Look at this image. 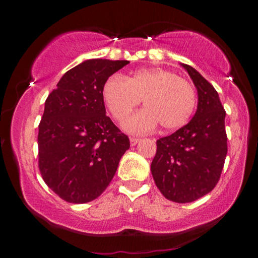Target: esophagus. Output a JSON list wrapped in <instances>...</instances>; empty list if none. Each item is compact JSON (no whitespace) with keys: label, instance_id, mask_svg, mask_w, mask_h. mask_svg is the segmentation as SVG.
Here are the masks:
<instances>
[{"label":"esophagus","instance_id":"34e87169","mask_svg":"<svg viewBox=\"0 0 258 258\" xmlns=\"http://www.w3.org/2000/svg\"><path fill=\"white\" fill-rule=\"evenodd\" d=\"M130 142H131V146H136V144L139 143L141 142V138H137V137H131L130 138Z\"/></svg>","mask_w":258,"mask_h":258}]
</instances>
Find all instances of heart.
I'll list each match as a JSON object with an SVG mask.
<instances>
[{
    "label": "heart",
    "instance_id": "b5f03b06",
    "mask_svg": "<svg viewBox=\"0 0 258 258\" xmlns=\"http://www.w3.org/2000/svg\"><path fill=\"white\" fill-rule=\"evenodd\" d=\"M103 99L112 117L123 121L141 99L144 106L125 123L133 132H147L158 125L164 130L184 126L193 115L197 93L191 84L168 70L141 69L126 76H111L103 86Z\"/></svg>",
    "mask_w": 258,
    "mask_h": 258
}]
</instances>
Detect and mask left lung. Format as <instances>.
Masks as SVG:
<instances>
[{
	"instance_id": "obj_1",
	"label": "left lung",
	"mask_w": 258,
	"mask_h": 258,
	"mask_svg": "<svg viewBox=\"0 0 258 258\" xmlns=\"http://www.w3.org/2000/svg\"><path fill=\"white\" fill-rule=\"evenodd\" d=\"M198 90L193 119L172 135L156 141L152 162L155 184L174 203H191L220 180L227 155L226 110L214 86L190 65L182 64Z\"/></svg>"
}]
</instances>
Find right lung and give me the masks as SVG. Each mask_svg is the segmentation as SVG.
<instances>
[{
    "mask_svg": "<svg viewBox=\"0 0 258 258\" xmlns=\"http://www.w3.org/2000/svg\"><path fill=\"white\" fill-rule=\"evenodd\" d=\"M127 60L90 59L70 69L47 97L38 125V168L59 198L85 204L115 176L130 139L106 116L103 86Z\"/></svg>",
    "mask_w": 258,
    "mask_h": 258,
    "instance_id": "add662e5",
    "label": "right lung"
}]
</instances>
